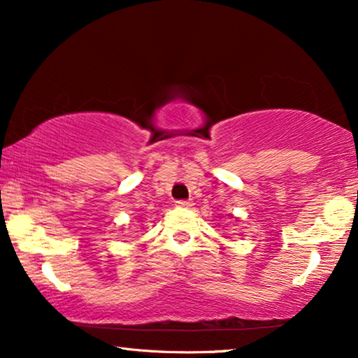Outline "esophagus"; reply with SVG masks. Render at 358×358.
Segmentation results:
<instances>
[{"label":"esophagus","mask_w":358,"mask_h":358,"mask_svg":"<svg viewBox=\"0 0 358 358\" xmlns=\"http://www.w3.org/2000/svg\"><path fill=\"white\" fill-rule=\"evenodd\" d=\"M176 205H178V207H184V208H189V207H192V200H176Z\"/></svg>","instance_id":"1"}]
</instances>
